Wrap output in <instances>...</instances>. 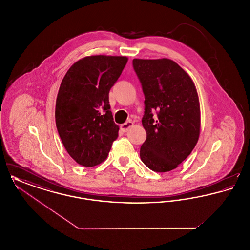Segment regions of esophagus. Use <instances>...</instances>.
Segmentation results:
<instances>
[{
    "mask_svg": "<svg viewBox=\"0 0 250 250\" xmlns=\"http://www.w3.org/2000/svg\"><path fill=\"white\" fill-rule=\"evenodd\" d=\"M133 125H134L133 122L128 121V122H126V123H125V124H123V125H121V130L123 131V132H126L130 127L133 126Z\"/></svg>",
    "mask_w": 250,
    "mask_h": 250,
    "instance_id": "obj_1",
    "label": "esophagus"
}]
</instances>
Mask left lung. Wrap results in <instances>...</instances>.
<instances>
[{"mask_svg":"<svg viewBox=\"0 0 250 250\" xmlns=\"http://www.w3.org/2000/svg\"><path fill=\"white\" fill-rule=\"evenodd\" d=\"M133 67L145 96L142 122L147 138L141 159L154 171H170L190 155L200 137L196 86L172 60L134 59Z\"/></svg>","mask_w":250,"mask_h":250,"instance_id":"1","label":"left lung"}]
</instances>
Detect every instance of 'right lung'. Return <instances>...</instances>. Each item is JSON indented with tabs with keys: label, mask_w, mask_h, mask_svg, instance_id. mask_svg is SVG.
Segmentation results:
<instances>
[{
	"label": "right lung",
	"mask_w": 250,
	"mask_h": 250,
	"mask_svg": "<svg viewBox=\"0 0 250 250\" xmlns=\"http://www.w3.org/2000/svg\"><path fill=\"white\" fill-rule=\"evenodd\" d=\"M127 57L95 55L76 62L62 81L55 121L65 150L80 165L102 163L118 137L108 93Z\"/></svg>",
	"instance_id": "add662e5"
}]
</instances>
